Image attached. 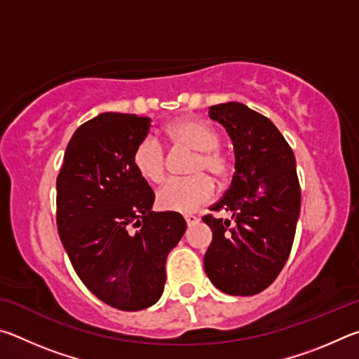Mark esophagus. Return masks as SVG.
<instances>
[{
    "mask_svg": "<svg viewBox=\"0 0 359 359\" xmlns=\"http://www.w3.org/2000/svg\"><path fill=\"white\" fill-rule=\"evenodd\" d=\"M184 218H185L188 226H193V224H196L199 222V218L196 215H185Z\"/></svg>",
    "mask_w": 359,
    "mask_h": 359,
    "instance_id": "obj_1",
    "label": "esophagus"
}]
</instances>
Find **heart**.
<instances>
[{
  "label": "heart",
  "mask_w": 359,
  "mask_h": 359,
  "mask_svg": "<svg viewBox=\"0 0 359 359\" xmlns=\"http://www.w3.org/2000/svg\"><path fill=\"white\" fill-rule=\"evenodd\" d=\"M168 135L182 147L196 150L187 179L168 180L156 193L161 209L190 214L208 204L214 196V182L209 175L223 180L229 171L226 155L218 147L220 136L204 121L180 118L168 126ZM133 165L141 177L151 184H160L166 175V154L155 136L144 137L133 154Z\"/></svg>",
  "instance_id": "b5f03b06"
}]
</instances>
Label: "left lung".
Returning a JSON list of instances; mask_svg holds the SVG:
<instances>
[{
  "label": "left lung",
  "mask_w": 359,
  "mask_h": 359,
  "mask_svg": "<svg viewBox=\"0 0 359 359\" xmlns=\"http://www.w3.org/2000/svg\"><path fill=\"white\" fill-rule=\"evenodd\" d=\"M209 117L233 141L236 172L210 208L231 212V220L203 217L212 229L204 271L223 293L253 296L276 280L293 245L301 210L294 154L269 118L242 102L210 106Z\"/></svg>",
  "instance_id": "8db88e82"
}]
</instances>
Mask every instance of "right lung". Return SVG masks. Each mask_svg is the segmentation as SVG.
<instances>
[{
    "label": "right lung",
    "mask_w": 359,
    "mask_h": 359,
    "mask_svg": "<svg viewBox=\"0 0 359 359\" xmlns=\"http://www.w3.org/2000/svg\"><path fill=\"white\" fill-rule=\"evenodd\" d=\"M149 117L104 112L79 126L57 177V226L76 274L120 311L160 299L166 258L187 223L179 212H154L155 193L133 165Z\"/></svg>",
    "instance_id": "add662e5"
}]
</instances>
